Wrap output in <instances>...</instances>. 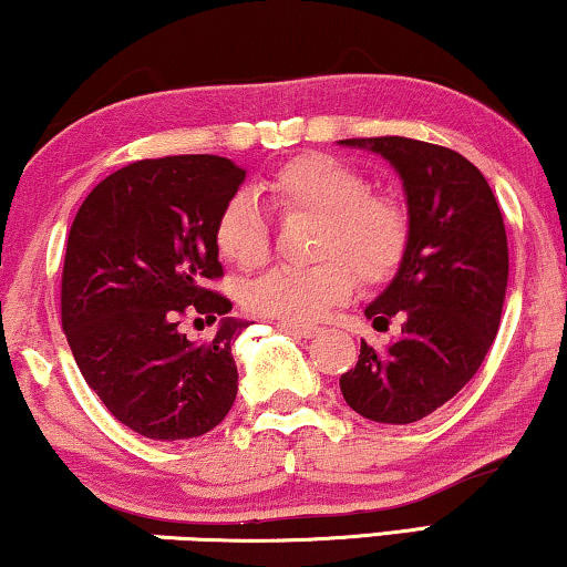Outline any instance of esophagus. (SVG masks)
<instances>
[{"mask_svg": "<svg viewBox=\"0 0 567 567\" xmlns=\"http://www.w3.org/2000/svg\"><path fill=\"white\" fill-rule=\"evenodd\" d=\"M276 327L281 332H289V334H299V338H315L319 332V327L315 324H293V322H276Z\"/></svg>", "mask_w": 567, "mask_h": 567, "instance_id": "esophagus-1", "label": "esophagus"}]
</instances>
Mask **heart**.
Masks as SVG:
<instances>
[{"label":"heart","mask_w":567,"mask_h":567,"mask_svg":"<svg viewBox=\"0 0 567 567\" xmlns=\"http://www.w3.org/2000/svg\"><path fill=\"white\" fill-rule=\"evenodd\" d=\"M260 192L284 217H317L307 268H274L245 291L250 311L281 322L309 324L334 303L350 299L355 275L365 284L389 278L401 264L409 240L404 209L371 194L365 176L330 155L307 153L276 168ZM219 256L237 268H260L270 256V225L264 207L248 192L229 196L215 225Z\"/></svg>","instance_id":"1"}]
</instances>
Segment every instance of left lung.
Returning a JSON list of instances; mask_svg holds the SVG:
<instances>
[{
	"label": "left lung",
	"instance_id": "obj_1",
	"mask_svg": "<svg viewBox=\"0 0 567 567\" xmlns=\"http://www.w3.org/2000/svg\"><path fill=\"white\" fill-rule=\"evenodd\" d=\"M391 163L404 186L409 240L391 284L365 307L375 330L401 322L385 350L360 340L340 391L352 412L412 424L473 379L496 340L508 281L504 217L478 168L412 137L340 141Z\"/></svg>",
	"mask_w": 567,
	"mask_h": 567
}]
</instances>
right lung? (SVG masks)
<instances>
[{
	"label": "right lung",
	"mask_w": 567,
	"mask_h": 567,
	"mask_svg": "<svg viewBox=\"0 0 567 567\" xmlns=\"http://www.w3.org/2000/svg\"><path fill=\"white\" fill-rule=\"evenodd\" d=\"M243 182L219 155L137 161L96 184L71 225L63 332L89 389L143 437H202L235 404L233 342L248 322L204 284L223 276L215 225ZM186 310L219 321L216 338L188 341Z\"/></svg>",
	"instance_id": "obj_1"
}]
</instances>
